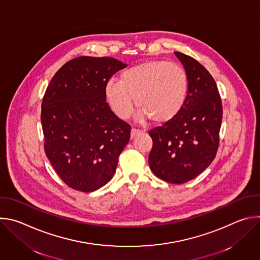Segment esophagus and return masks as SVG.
<instances>
[{
	"instance_id": "esophagus-1",
	"label": "esophagus",
	"mask_w": 260,
	"mask_h": 260,
	"mask_svg": "<svg viewBox=\"0 0 260 260\" xmlns=\"http://www.w3.org/2000/svg\"><path fill=\"white\" fill-rule=\"evenodd\" d=\"M140 134H141V131H139L137 128H132V131H131V138L133 139V138L139 136Z\"/></svg>"
}]
</instances>
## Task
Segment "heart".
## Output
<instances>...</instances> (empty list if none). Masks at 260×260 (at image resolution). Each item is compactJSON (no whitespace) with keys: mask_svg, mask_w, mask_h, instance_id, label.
I'll return each mask as SVG.
<instances>
[{"mask_svg":"<svg viewBox=\"0 0 260 260\" xmlns=\"http://www.w3.org/2000/svg\"><path fill=\"white\" fill-rule=\"evenodd\" d=\"M188 76L184 69L165 60H149L123 71L118 81L105 87V99L112 112L121 120L131 117L134 100L140 109L141 121L151 119L166 123L183 108L188 93Z\"/></svg>","mask_w":260,"mask_h":260,"instance_id":"obj_1","label":"heart"}]
</instances>
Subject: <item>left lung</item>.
<instances>
[{
    "label": "left lung",
    "instance_id": "obj_1",
    "mask_svg": "<svg viewBox=\"0 0 260 260\" xmlns=\"http://www.w3.org/2000/svg\"><path fill=\"white\" fill-rule=\"evenodd\" d=\"M188 76V93L179 114L150 129L148 157L159 179L182 184L199 176L214 160L219 147L222 103L214 78L189 55L175 52Z\"/></svg>",
    "mask_w": 260,
    "mask_h": 260
}]
</instances>
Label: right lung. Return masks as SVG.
Segmentation results:
<instances>
[{"label":"right lung","mask_w":260,"mask_h":260,"mask_svg":"<svg viewBox=\"0 0 260 260\" xmlns=\"http://www.w3.org/2000/svg\"><path fill=\"white\" fill-rule=\"evenodd\" d=\"M125 63L113 57L79 56L51 79L42 101L44 150L69 187L94 191L115 174L131 125L105 99L109 79Z\"/></svg>","instance_id":"add662e5"}]
</instances>
